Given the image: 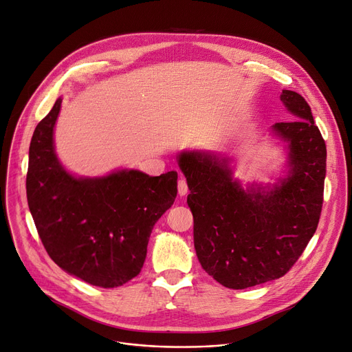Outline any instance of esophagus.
Returning a JSON list of instances; mask_svg holds the SVG:
<instances>
[{
	"label": "esophagus",
	"instance_id": "obj_1",
	"mask_svg": "<svg viewBox=\"0 0 352 352\" xmlns=\"http://www.w3.org/2000/svg\"><path fill=\"white\" fill-rule=\"evenodd\" d=\"M186 192H188L186 181L184 178H179L178 179V194H179V197H184V195H186Z\"/></svg>",
	"mask_w": 352,
	"mask_h": 352
}]
</instances>
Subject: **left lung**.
<instances>
[{
    "instance_id": "obj_1",
    "label": "left lung",
    "mask_w": 352,
    "mask_h": 352,
    "mask_svg": "<svg viewBox=\"0 0 352 352\" xmlns=\"http://www.w3.org/2000/svg\"><path fill=\"white\" fill-rule=\"evenodd\" d=\"M280 101L295 120L278 122L289 143L291 173L272 189H243L228 158L181 153L178 164L190 194L194 244L202 268L230 289H245L289 271L313 237L323 206L326 143L300 94L283 89Z\"/></svg>"
}]
</instances>
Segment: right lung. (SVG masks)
<instances>
[{
    "label": "right lung",
    "mask_w": 352,
    "mask_h": 352,
    "mask_svg": "<svg viewBox=\"0 0 352 352\" xmlns=\"http://www.w3.org/2000/svg\"><path fill=\"white\" fill-rule=\"evenodd\" d=\"M58 98L38 123L29 147L26 195L49 257L66 272L101 287L139 275L155 221L177 197V171L138 170L74 178L54 153Z\"/></svg>",
    "instance_id": "add662e5"
}]
</instances>
